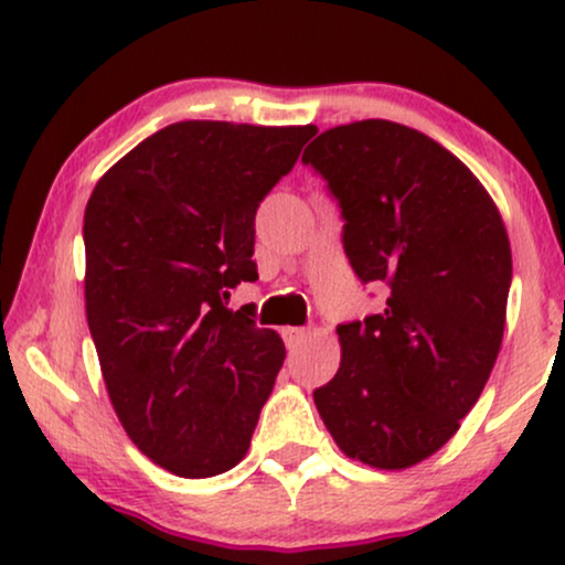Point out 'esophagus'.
Here are the masks:
<instances>
[{"label": "esophagus", "instance_id": "obj_1", "mask_svg": "<svg viewBox=\"0 0 565 565\" xmlns=\"http://www.w3.org/2000/svg\"><path fill=\"white\" fill-rule=\"evenodd\" d=\"M305 337H308V329H300V327H287V329H284V340H287V348L289 350L300 348Z\"/></svg>", "mask_w": 565, "mask_h": 565}]
</instances>
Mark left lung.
<instances>
[{"label":"left lung","mask_w":565,"mask_h":565,"mask_svg":"<svg viewBox=\"0 0 565 565\" xmlns=\"http://www.w3.org/2000/svg\"><path fill=\"white\" fill-rule=\"evenodd\" d=\"M302 161L340 201L355 276L387 289L382 313L337 327L342 361L313 393L316 408L350 459L406 470L459 430L494 369L508 231L481 180L412 127H332Z\"/></svg>","instance_id":"1"}]
</instances>
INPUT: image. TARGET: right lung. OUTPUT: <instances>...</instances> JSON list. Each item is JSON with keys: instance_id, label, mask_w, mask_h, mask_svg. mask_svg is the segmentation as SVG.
<instances>
[{"instance_id": "right-lung-1", "label": "right lung", "mask_w": 565, "mask_h": 565, "mask_svg": "<svg viewBox=\"0 0 565 565\" xmlns=\"http://www.w3.org/2000/svg\"><path fill=\"white\" fill-rule=\"evenodd\" d=\"M316 135L178 121L97 180L84 305L116 417L180 478L236 468L284 364L281 337L228 310L255 281V215Z\"/></svg>"}]
</instances>
